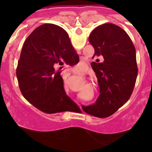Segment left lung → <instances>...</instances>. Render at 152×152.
<instances>
[{"instance_id": "8db88e82", "label": "left lung", "mask_w": 152, "mask_h": 152, "mask_svg": "<svg viewBox=\"0 0 152 152\" xmlns=\"http://www.w3.org/2000/svg\"><path fill=\"white\" fill-rule=\"evenodd\" d=\"M94 48L91 67L97 77L100 95L96 103L83 107L87 113L108 117L127 102L133 91L138 75L135 48L126 31L113 23L95 28L89 36Z\"/></svg>"}]
</instances>
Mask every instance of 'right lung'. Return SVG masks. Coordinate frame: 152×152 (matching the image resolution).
I'll return each instance as SVG.
<instances>
[{
  "instance_id": "right-lung-1",
  "label": "right lung",
  "mask_w": 152,
  "mask_h": 152,
  "mask_svg": "<svg viewBox=\"0 0 152 152\" xmlns=\"http://www.w3.org/2000/svg\"><path fill=\"white\" fill-rule=\"evenodd\" d=\"M78 61L64 29L52 23L36 28L23 45L17 68L23 96L45 113L67 111L70 99L60 75L61 65L72 66Z\"/></svg>"
}]
</instances>
